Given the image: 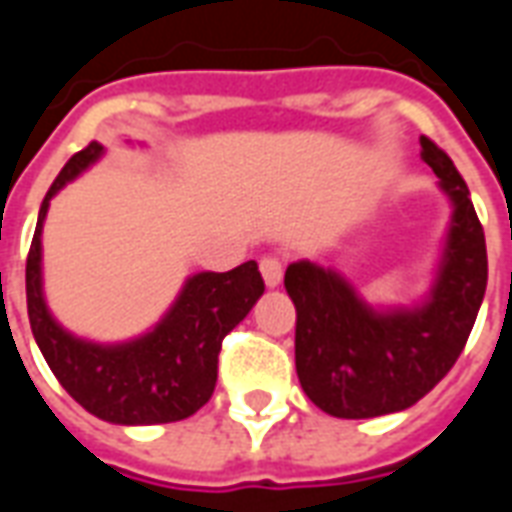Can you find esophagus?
<instances>
[{
    "mask_svg": "<svg viewBox=\"0 0 512 512\" xmlns=\"http://www.w3.org/2000/svg\"><path fill=\"white\" fill-rule=\"evenodd\" d=\"M260 274L266 279L268 288H277L279 282H282V274H285V263H282V257L277 255H266L260 260Z\"/></svg>",
    "mask_w": 512,
    "mask_h": 512,
    "instance_id": "obj_1",
    "label": "esophagus"
}]
</instances>
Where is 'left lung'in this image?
<instances>
[{
	"mask_svg": "<svg viewBox=\"0 0 512 512\" xmlns=\"http://www.w3.org/2000/svg\"><path fill=\"white\" fill-rule=\"evenodd\" d=\"M419 145L455 205L439 279L422 307L370 310L337 271L310 260L285 271L301 389L332 417L367 419L414 406L458 362L483 304L488 255L469 186L433 139L419 136Z\"/></svg>",
	"mask_w": 512,
	"mask_h": 512,
	"instance_id": "1",
	"label": "left lung"
}]
</instances>
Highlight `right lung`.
<instances>
[{"instance_id":"add662e5","label":"right lung","mask_w":512,"mask_h":512,"mask_svg":"<svg viewBox=\"0 0 512 512\" xmlns=\"http://www.w3.org/2000/svg\"><path fill=\"white\" fill-rule=\"evenodd\" d=\"M101 153L98 142L73 153L40 205L27 255L29 326L51 373L90 414L115 425L178 422L211 400L222 340L244 321L266 285L249 260L224 274H194L167 318L134 343L93 345L65 332L46 310L40 290V227L51 197Z\"/></svg>"}]
</instances>
